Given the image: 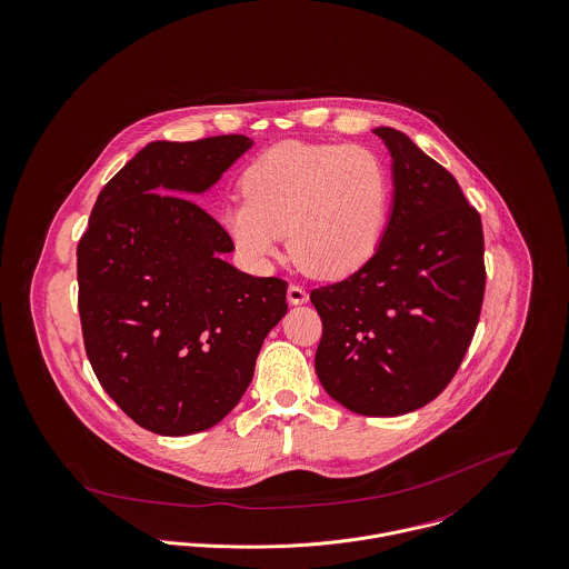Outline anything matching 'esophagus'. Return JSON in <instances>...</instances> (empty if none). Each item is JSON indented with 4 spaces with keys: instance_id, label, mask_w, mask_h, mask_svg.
I'll return each mask as SVG.
<instances>
[{
    "instance_id": "esophagus-1",
    "label": "esophagus",
    "mask_w": 569,
    "mask_h": 569,
    "mask_svg": "<svg viewBox=\"0 0 569 569\" xmlns=\"http://www.w3.org/2000/svg\"><path fill=\"white\" fill-rule=\"evenodd\" d=\"M308 292H306V288H301V286H297V283H290L288 286V301L292 303V306H303V303H308Z\"/></svg>"
}]
</instances>
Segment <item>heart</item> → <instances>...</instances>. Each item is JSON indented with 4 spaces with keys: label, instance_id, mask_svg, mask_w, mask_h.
Returning <instances> with one entry per match:
<instances>
[{
    "label": "heart",
    "instance_id": "b5f03b06",
    "mask_svg": "<svg viewBox=\"0 0 569 569\" xmlns=\"http://www.w3.org/2000/svg\"><path fill=\"white\" fill-rule=\"evenodd\" d=\"M244 198L224 211V227L247 261L263 266L290 253L310 274L340 279L379 249L392 183L378 150L360 143L283 141L259 154L242 179Z\"/></svg>",
    "mask_w": 569,
    "mask_h": 569
}]
</instances>
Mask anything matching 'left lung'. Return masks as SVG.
<instances>
[{
  "label": "left lung",
  "mask_w": 569,
  "mask_h": 569,
  "mask_svg": "<svg viewBox=\"0 0 569 569\" xmlns=\"http://www.w3.org/2000/svg\"><path fill=\"white\" fill-rule=\"evenodd\" d=\"M392 157V207L376 254L310 295L322 320L316 376L356 415L399 417L456 376L485 297L480 213L458 181L395 128L373 130Z\"/></svg>",
  "instance_id": "8db88e82"
}]
</instances>
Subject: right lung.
<instances>
[{
    "mask_svg": "<svg viewBox=\"0 0 569 569\" xmlns=\"http://www.w3.org/2000/svg\"><path fill=\"white\" fill-rule=\"evenodd\" d=\"M251 146L244 134L148 143L100 191L78 242L89 362L109 397L154 435L220 423L288 312V283L224 261L233 240L191 200Z\"/></svg>",
    "mask_w": 569,
    "mask_h": 569,
    "instance_id": "add662e5",
    "label": "right lung"
}]
</instances>
